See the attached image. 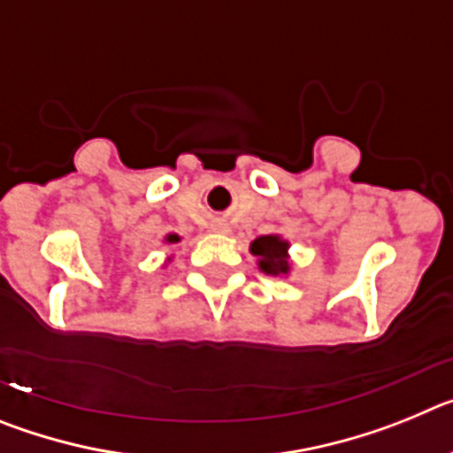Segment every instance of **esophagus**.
<instances>
[{
    "mask_svg": "<svg viewBox=\"0 0 453 453\" xmlns=\"http://www.w3.org/2000/svg\"><path fill=\"white\" fill-rule=\"evenodd\" d=\"M215 231H219V234H226V231H229V226H226V224H215Z\"/></svg>",
    "mask_w": 453,
    "mask_h": 453,
    "instance_id": "obj_1",
    "label": "esophagus"
}]
</instances>
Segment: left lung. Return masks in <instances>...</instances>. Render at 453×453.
Returning a JSON list of instances; mask_svg holds the SVG:
<instances>
[{"instance_id":"obj_1","label":"left lung","mask_w":453,"mask_h":453,"mask_svg":"<svg viewBox=\"0 0 453 453\" xmlns=\"http://www.w3.org/2000/svg\"><path fill=\"white\" fill-rule=\"evenodd\" d=\"M290 242L283 240L279 234L258 235L250 245L251 254L258 258L261 272L270 276H288L290 274Z\"/></svg>"}]
</instances>
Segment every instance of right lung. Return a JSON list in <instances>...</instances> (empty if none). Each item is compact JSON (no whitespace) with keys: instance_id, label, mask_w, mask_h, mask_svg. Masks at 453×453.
Instances as JSON below:
<instances>
[{"instance_id":"obj_1","label":"right lung","mask_w":453,"mask_h":453,"mask_svg":"<svg viewBox=\"0 0 453 453\" xmlns=\"http://www.w3.org/2000/svg\"><path fill=\"white\" fill-rule=\"evenodd\" d=\"M179 240H181V238H179L177 234H170V235H165V242H167V245H174V242H179ZM167 261H170V258H167Z\"/></svg>"}]
</instances>
